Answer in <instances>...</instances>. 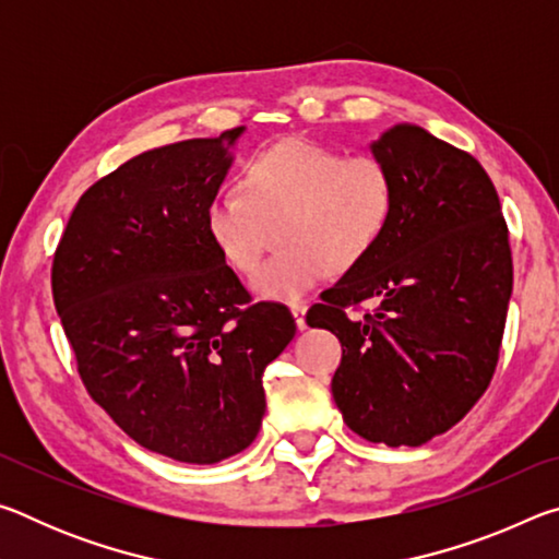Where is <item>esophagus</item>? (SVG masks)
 <instances>
[{
	"instance_id": "1",
	"label": "esophagus",
	"mask_w": 559,
	"mask_h": 559,
	"mask_svg": "<svg viewBox=\"0 0 559 559\" xmlns=\"http://www.w3.org/2000/svg\"><path fill=\"white\" fill-rule=\"evenodd\" d=\"M290 313H293V318H296V325H298V330H306V328H308V320H306L308 306H306V302H293V306H290Z\"/></svg>"
}]
</instances>
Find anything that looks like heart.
I'll use <instances>...</instances> for the list:
<instances>
[{
	"instance_id": "obj_1",
	"label": "heart",
	"mask_w": 559,
	"mask_h": 559,
	"mask_svg": "<svg viewBox=\"0 0 559 559\" xmlns=\"http://www.w3.org/2000/svg\"><path fill=\"white\" fill-rule=\"evenodd\" d=\"M394 214L390 167L372 155L283 140L241 169V192H216L204 212L206 236L234 271L253 273L271 229L283 249L253 276L271 300H300L330 269L349 271L384 239Z\"/></svg>"
}]
</instances>
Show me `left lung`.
I'll return each mask as SVG.
<instances>
[{
    "label": "left lung",
    "mask_w": 559,
    "mask_h": 559,
    "mask_svg": "<svg viewBox=\"0 0 559 559\" xmlns=\"http://www.w3.org/2000/svg\"><path fill=\"white\" fill-rule=\"evenodd\" d=\"M390 167L394 214L384 239L308 310L343 345L333 396L372 443L421 447L459 424L493 380L513 257L486 169L419 126L372 145ZM377 299L362 321L346 316Z\"/></svg>",
    "instance_id": "obj_1"
}]
</instances>
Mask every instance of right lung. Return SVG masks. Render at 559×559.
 Wrapping results in <instances>:
<instances>
[{
    "label": "right lung",
    "instance_id": "add662e5",
    "mask_svg": "<svg viewBox=\"0 0 559 559\" xmlns=\"http://www.w3.org/2000/svg\"><path fill=\"white\" fill-rule=\"evenodd\" d=\"M241 130L147 150L100 177L51 266L91 400L140 447L200 466L257 439L263 370L296 335L290 310L253 302L206 236Z\"/></svg>",
    "mask_w": 559,
    "mask_h": 559
}]
</instances>
